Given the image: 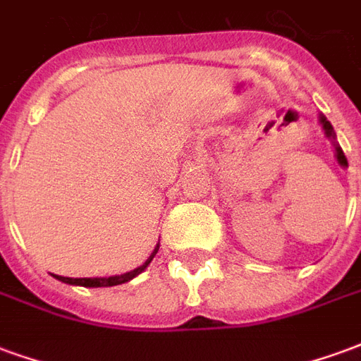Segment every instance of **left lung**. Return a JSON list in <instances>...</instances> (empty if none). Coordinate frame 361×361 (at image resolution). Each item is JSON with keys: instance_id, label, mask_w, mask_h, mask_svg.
<instances>
[{"instance_id": "8db88e82", "label": "left lung", "mask_w": 361, "mask_h": 361, "mask_svg": "<svg viewBox=\"0 0 361 361\" xmlns=\"http://www.w3.org/2000/svg\"><path fill=\"white\" fill-rule=\"evenodd\" d=\"M319 121H321V126H323V131H325V135L333 141L334 145V157H336V160H338V164L342 166V168H348V160H346V157H344V152H342V149L338 147V142H336V135H334V129L333 126H331V121L321 114L319 116Z\"/></svg>"}]
</instances>
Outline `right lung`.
I'll return each mask as SVG.
<instances>
[{"label": "right lung", "mask_w": 361, "mask_h": 361, "mask_svg": "<svg viewBox=\"0 0 361 361\" xmlns=\"http://www.w3.org/2000/svg\"><path fill=\"white\" fill-rule=\"evenodd\" d=\"M158 245L154 247V251L150 253V257L142 263L141 267H137L133 271L123 272V274H118V276H106V279H67V276H59V274H54L56 279L61 280V282H66V284H73V286H85V288H104V286H118V284H123V282H129V280H133L137 274H141L147 267L150 265V261L154 259V255L158 253Z\"/></svg>", "instance_id": "add662e5"}]
</instances>
